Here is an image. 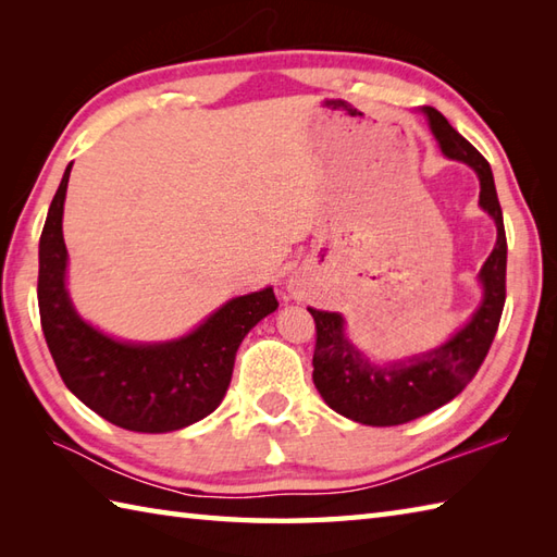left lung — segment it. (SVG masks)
Returning <instances> with one entry per match:
<instances>
[{
    "label": "left lung",
    "instance_id": "8db88e82",
    "mask_svg": "<svg viewBox=\"0 0 557 557\" xmlns=\"http://www.w3.org/2000/svg\"><path fill=\"white\" fill-rule=\"evenodd\" d=\"M437 146L449 160L469 164L479 174V203L495 220L498 242L481 268L483 301L471 321L445 345L393 363H373L345 337L339 313L309 309L315 321L313 383L330 409L366 425H399L447 405L481 369L498 333L505 306L507 239L498 194L488 160L459 136L445 116L423 108Z\"/></svg>",
    "mask_w": 557,
    "mask_h": 557
}]
</instances>
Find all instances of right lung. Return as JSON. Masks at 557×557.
Listing matches in <instances>:
<instances>
[{"mask_svg": "<svg viewBox=\"0 0 557 557\" xmlns=\"http://www.w3.org/2000/svg\"><path fill=\"white\" fill-rule=\"evenodd\" d=\"M71 164L47 212L38 272L40 323L59 375L83 405L126 431L168 433L206 419L227 393L242 339L277 309L275 292L236 297L191 335L162 345L102 335L81 321L66 294L62 215Z\"/></svg>", "mask_w": 557, "mask_h": 557, "instance_id": "right-lung-1", "label": "right lung"}]
</instances>
